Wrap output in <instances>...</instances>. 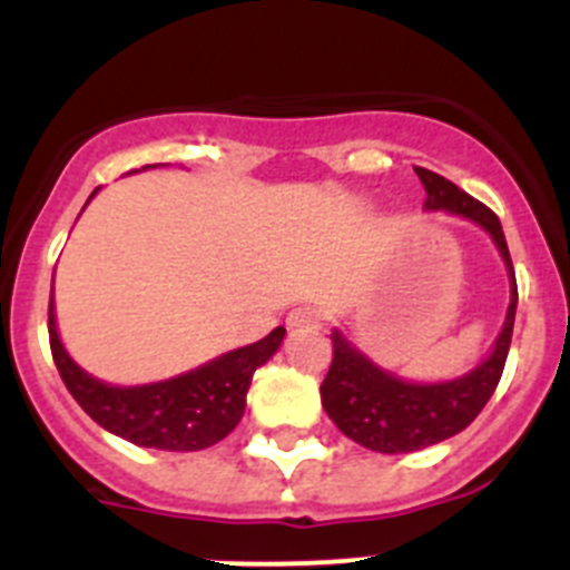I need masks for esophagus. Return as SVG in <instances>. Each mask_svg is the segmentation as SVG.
<instances>
[{"instance_id": "obj_1", "label": "esophagus", "mask_w": 570, "mask_h": 570, "mask_svg": "<svg viewBox=\"0 0 570 570\" xmlns=\"http://www.w3.org/2000/svg\"><path fill=\"white\" fill-rule=\"evenodd\" d=\"M321 312L317 309H309V306H297V309H292L289 315H286V326L289 330H317L321 326Z\"/></svg>"}]
</instances>
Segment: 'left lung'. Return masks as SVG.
<instances>
[{"instance_id":"obj_1","label":"left lung","mask_w":570,"mask_h":570,"mask_svg":"<svg viewBox=\"0 0 570 570\" xmlns=\"http://www.w3.org/2000/svg\"><path fill=\"white\" fill-rule=\"evenodd\" d=\"M414 173L425 187V209H445L469 218L494 238L509 266L511 304L491 355L469 374L449 383L400 381L386 368L374 366L341 332H332V366L321 383L323 409L348 440L381 454H406L443 443L463 432L483 412L505 368L517 315V278L500 218L449 178L423 167H414Z\"/></svg>"}]
</instances>
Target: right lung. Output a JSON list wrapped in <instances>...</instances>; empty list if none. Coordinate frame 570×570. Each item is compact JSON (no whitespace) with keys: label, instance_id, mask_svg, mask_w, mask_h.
Listing matches in <instances>:
<instances>
[{"label":"right lung","instance_id":"add662e5","mask_svg":"<svg viewBox=\"0 0 570 570\" xmlns=\"http://www.w3.org/2000/svg\"><path fill=\"white\" fill-rule=\"evenodd\" d=\"M50 352L61 381L101 429L145 449L202 451L238 425L255 368L278 352L286 330L278 326L258 343L215 357L173 381L150 386H110L76 366L56 332L53 297L48 309Z\"/></svg>","mask_w":570,"mask_h":570}]
</instances>
